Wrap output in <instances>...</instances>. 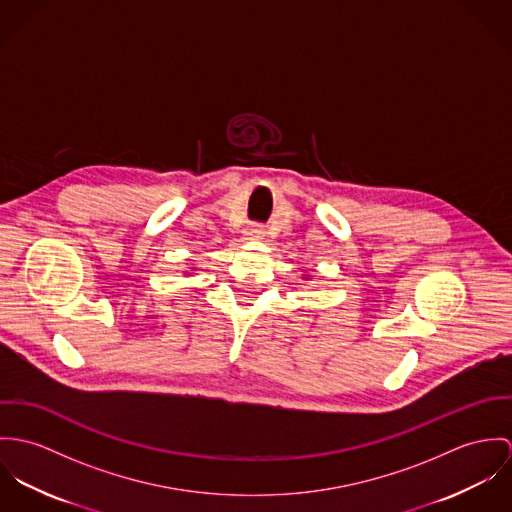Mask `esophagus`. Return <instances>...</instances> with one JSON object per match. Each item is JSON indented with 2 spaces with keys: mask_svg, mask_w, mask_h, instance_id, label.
<instances>
[{
  "mask_svg": "<svg viewBox=\"0 0 512 512\" xmlns=\"http://www.w3.org/2000/svg\"><path fill=\"white\" fill-rule=\"evenodd\" d=\"M243 233H245L247 239H263L265 237V228L259 226V224H251V226L245 228Z\"/></svg>",
  "mask_w": 512,
  "mask_h": 512,
  "instance_id": "esophagus-1",
  "label": "esophagus"
}]
</instances>
